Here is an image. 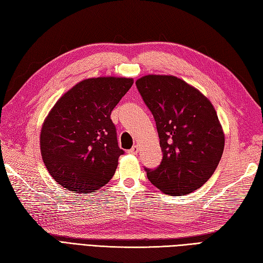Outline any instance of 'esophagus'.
Here are the masks:
<instances>
[{
  "label": "esophagus",
  "instance_id": "1",
  "mask_svg": "<svg viewBox=\"0 0 263 263\" xmlns=\"http://www.w3.org/2000/svg\"><path fill=\"white\" fill-rule=\"evenodd\" d=\"M127 152H129L130 154H137L139 152V146L138 145H133Z\"/></svg>",
  "mask_w": 263,
  "mask_h": 263
}]
</instances>
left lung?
Returning a JSON list of instances; mask_svg holds the SVG:
<instances>
[{
    "mask_svg": "<svg viewBox=\"0 0 263 263\" xmlns=\"http://www.w3.org/2000/svg\"><path fill=\"white\" fill-rule=\"evenodd\" d=\"M136 84L156 120L163 152L156 170L145 169L147 179L167 196L199 189L217 169L224 149V132L214 106L174 76L147 74Z\"/></svg>",
    "mask_w": 263,
    "mask_h": 263,
    "instance_id": "obj_1",
    "label": "left lung"
}]
</instances>
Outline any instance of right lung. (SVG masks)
<instances>
[{"instance_id":"obj_1","label":"right lung","mask_w":263,"mask_h":263,"mask_svg":"<svg viewBox=\"0 0 263 263\" xmlns=\"http://www.w3.org/2000/svg\"><path fill=\"white\" fill-rule=\"evenodd\" d=\"M132 84V78L82 80L45 118L40 136L43 162L66 190L96 192L114 176L123 150L110 116Z\"/></svg>"}]
</instances>
